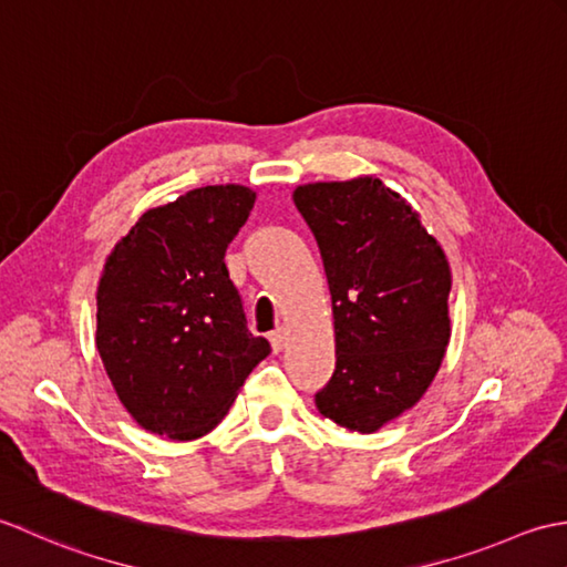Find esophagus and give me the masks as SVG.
Listing matches in <instances>:
<instances>
[{
  "label": "esophagus",
  "instance_id": "obj_1",
  "mask_svg": "<svg viewBox=\"0 0 567 567\" xmlns=\"http://www.w3.org/2000/svg\"><path fill=\"white\" fill-rule=\"evenodd\" d=\"M269 340H271V348H274V352H281V350H284V344H286V330H284V328L274 330V332L269 334Z\"/></svg>",
  "mask_w": 567,
  "mask_h": 567
}]
</instances>
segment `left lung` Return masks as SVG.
Masks as SVG:
<instances>
[{"mask_svg": "<svg viewBox=\"0 0 567 567\" xmlns=\"http://www.w3.org/2000/svg\"><path fill=\"white\" fill-rule=\"evenodd\" d=\"M326 267L334 374L316 406L374 433L419 403L450 342V264L421 215L377 176L293 190Z\"/></svg>", "mask_w": 567, "mask_h": 567, "instance_id": "8db88e82", "label": "left lung"}]
</instances>
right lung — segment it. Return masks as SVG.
Segmentation results:
<instances>
[{
  "instance_id": "obj_1",
  "label": "right lung",
  "mask_w": 567,
  "mask_h": 567,
  "mask_svg": "<svg viewBox=\"0 0 567 567\" xmlns=\"http://www.w3.org/2000/svg\"><path fill=\"white\" fill-rule=\"evenodd\" d=\"M257 193L205 186L152 207L105 261L95 344L124 409L148 433L195 441L233 406L269 342L247 330L225 249Z\"/></svg>"
}]
</instances>
